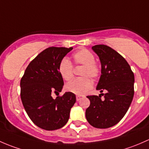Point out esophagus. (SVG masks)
Segmentation results:
<instances>
[{"mask_svg":"<svg viewBox=\"0 0 149 149\" xmlns=\"http://www.w3.org/2000/svg\"><path fill=\"white\" fill-rule=\"evenodd\" d=\"M81 98H82V96H79V95H77V96H76V100H77V101L80 100Z\"/></svg>","mask_w":149,"mask_h":149,"instance_id":"1","label":"esophagus"}]
</instances>
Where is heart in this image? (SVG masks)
I'll list each match as a JSON object with an SVG mask.
<instances>
[{
  "label": "heart",
  "instance_id": "heart-1",
  "mask_svg": "<svg viewBox=\"0 0 149 149\" xmlns=\"http://www.w3.org/2000/svg\"><path fill=\"white\" fill-rule=\"evenodd\" d=\"M73 62L75 65H83L80 72L82 77L77 78L69 82L66 85L67 91L78 95L85 94L93 87V82L89 77L96 79L100 74V67L95 61L93 52L87 49H82L72 55ZM59 72L65 81H70L74 76V67L72 64L67 58L60 61L58 67Z\"/></svg>",
  "mask_w": 149,
  "mask_h": 149
}]
</instances>
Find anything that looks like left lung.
I'll list each match as a JSON object with an SVG mask.
<instances>
[{
  "label": "left lung",
  "mask_w": 149,
  "mask_h": 149,
  "mask_svg": "<svg viewBox=\"0 0 149 149\" xmlns=\"http://www.w3.org/2000/svg\"><path fill=\"white\" fill-rule=\"evenodd\" d=\"M92 49L101 63V76L96 89L106 93L87 96L90 105L86 109V118L95 128H108L117 124L131 105L134 95V74L127 61L113 49L104 44ZM101 95L104 99H101Z\"/></svg>",
  "instance_id": "obj_1"
}]
</instances>
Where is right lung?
<instances>
[{
  "mask_svg": "<svg viewBox=\"0 0 149 149\" xmlns=\"http://www.w3.org/2000/svg\"><path fill=\"white\" fill-rule=\"evenodd\" d=\"M72 47H52L46 49L29 63L21 79V98L26 112L32 122L39 128L54 131L62 128L70 118L76 96L67 92L59 95L64 85L59 72L60 61Z\"/></svg>",
  "mask_w": 149,
  "mask_h": 149,
  "instance_id": "obj_1",
  "label": "right lung"
}]
</instances>
